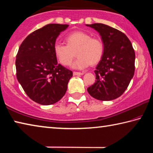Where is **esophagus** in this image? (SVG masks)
<instances>
[{
	"label": "esophagus",
	"instance_id": "34e87169",
	"mask_svg": "<svg viewBox=\"0 0 153 153\" xmlns=\"http://www.w3.org/2000/svg\"><path fill=\"white\" fill-rule=\"evenodd\" d=\"M74 76H82V75H84V73H82V72H76V71H74Z\"/></svg>",
	"mask_w": 153,
	"mask_h": 153
}]
</instances>
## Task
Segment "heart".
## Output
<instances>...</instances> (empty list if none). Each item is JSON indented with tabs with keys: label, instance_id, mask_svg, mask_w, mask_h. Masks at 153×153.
Returning <instances> with one entry per match:
<instances>
[{
	"label": "heart",
	"instance_id": "heart-1",
	"mask_svg": "<svg viewBox=\"0 0 153 153\" xmlns=\"http://www.w3.org/2000/svg\"><path fill=\"white\" fill-rule=\"evenodd\" d=\"M67 45L56 42L54 45V54L61 65L68 66L71 63L76 52L77 59L71 65L75 69H84L90 64L98 63L103 56L105 46L98 38H92L89 33L77 31L67 36Z\"/></svg>",
	"mask_w": 153,
	"mask_h": 153
}]
</instances>
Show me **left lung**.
<instances>
[{
  "mask_svg": "<svg viewBox=\"0 0 153 153\" xmlns=\"http://www.w3.org/2000/svg\"><path fill=\"white\" fill-rule=\"evenodd\" d=\"M99 33L105 46L96 67L97 81L87 90L99 100H112L125 92L135 70V53L128 38L120 31L102 24H86Z\"/></svg>",
  "mask_w": 153,
  "mask_h": 153,
  "instance_id": "left-lung-1",
  "label": "left lung"
}]
</instances>
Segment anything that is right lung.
<instances>
[{
	"mask_svg": "<svg viewBox=\"0 0 153 153\" xmlns=\"http://www.w3.org/2000/svg\"><path fill=\"white\" fill-rule=\"evenodd\" d=\"M67 24H51L34 31L22 43L15 61L17 78L25 92L42 105L55 104L65 94L72 71L58 64L53 47Z\"/></svg>",
	"mask_w": 153,
	"mask_h": 153,
	"instance_id": "right-lung-1",
	"label": "right lung"
}]
</instances>
